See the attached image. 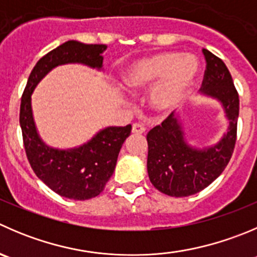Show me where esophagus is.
<instances>
[{"label": "esophagus", "mask_w": 257, "mask_h": 257, "mask_svg": "<svg viewBox=\"0 0 257 257\" xmlns=\"http://www.w3.org/2000/svg\"><path fill=\"white\" fill-rule=\"evenodd\" d=\"M132 132H133L134 134H143L144 132H146V128H144V125H142V124L134 123L133 128H132Z\"/></svg>", "instance_id": "34e87169"}]
</instances>
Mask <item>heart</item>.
<instances>
[{
  "instance_id": "1",
  "label": "heart",
  "mask_w": 257,
  "mask_h": 257,
  "mask_svg": "<svg viewBox=\"0 0 257 257\" xmlns=\"http://www.w3.org/2000/svg\"><path fill=\"white\" fill-rule=\"evenodd\" d=\"M200 64L191 54L164 51L136 60L123 71V81L132 90L152 86L149 103L161 113L176 109L197 78Z\"/></svg>"
}]
</instances>
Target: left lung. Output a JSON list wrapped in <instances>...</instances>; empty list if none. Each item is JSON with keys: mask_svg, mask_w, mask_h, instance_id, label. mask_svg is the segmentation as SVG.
<instances>
[{"mask_svg": "<svg viewBox=\"0 0 257 257\" xmlns=\"http://www.w3.org/2000/svg\"><path fill=\"white\" fill-rule=\"evenodd\" d=\"M202 52L206 71L201 93L221 103L228 119L227 133L215 146L193 148L184 139L174 113L148 132L149 179L158 191L172 197L192 196L210 186L226 168L236 144L240 100L232 76L220 57L206 49Z\"/></svg>", "mask_w": 257, "mask_h": 257, "instance_id": "1", "label": "left lung"}]
</instances>
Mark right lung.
Returning <instances> with one entry per match:
<instances>
[{
	"label": "right lung",
	"mask_w": 257,
	"mask_h": 257,
	"mask_svg": "<svg viewBox=\"0 0 257 257\" xmlns=\"http://www.w3.org/2000/svg\"><path fill=\"white\" fill-rule=\"evenodd\" d=\"M106 45H88L70 40L47 52L36 62L27 80L20 106V125L25 151L35 174L55 193L70 200L96 197L115 169L124 141L132 125L108 126L88 143L71 149L46 146L37 133L31 108V95L49 71L64 64H83L100 70Z\"/></svg>",
	"instance_id": "obj_1"
}]
</instances>
